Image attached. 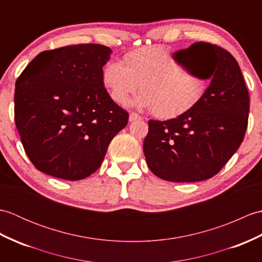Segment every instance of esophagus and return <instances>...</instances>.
<instances>
[{"label":"esophagus","instance_id":"obj_1","mask_svg":"<svg viewBox=\"0 0 262 262\" xmlns=\"http://www.w3.org/2000/svg\"><path fill=\"white\" fill-rule=\"evenodd\" d=\"M138 119H142V117L136 114V113H130L129 114V121H135V120H138Z\"/></svg>","mask_w":262,"mask_h":262}]
</instances>
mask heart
Instances as JSON below:
<instances>
[{"mask_svg": "<svg viewBox=\"0 0 262 262\" xmlns=\"http://www.w3.org/2000/svg\"><path fill=\"white\" fill-rule=\"evenodd\" d=\"M125 65L110 60L102 69V82L110 98L122 103L135 93L136 104L152 108L160 118H170L193 107L209 85V77L194 75L182 68L168 48L151 46L135 49L124 57Z\"/></svg>", "mask_w": 262, "mask_h": 262, "instance_id": "heart-1", "label": "heart"}]
</instances>
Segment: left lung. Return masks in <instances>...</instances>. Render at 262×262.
Masks as SVG:
<instances>
[{
  "label": "left lung",
  "mask_w": 262,
  "mask_h": 262,
  "mask_svg": "<svg viewBox=\"0 0 262 262\" xmlns=\"http://www.w3.org/2000/svg\"><path fill=\"white\" fill-rule=\"evenodd\" d=\"M209 77L203 98L169 120H149L143 149L149 170L172 182L203 181L219 173L246 135L250 97L236 59L226 49L196 42L177 53Z\"/></svg>",
  "instance_id": "8db88e82"
}]
</instances>
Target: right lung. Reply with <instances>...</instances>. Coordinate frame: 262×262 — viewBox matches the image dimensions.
<instances>
[{
    "instance_id": "add662e5",
    "label": "right lung",
    "mask_w": 262,
    "mask_h": 262,
    "mask_svg": "<svg viewBox=\"0 0 262 262\" xmlns=\"http://www.w3.org/2000/svg\"><path fill=\"white\" fill-rule=\"evenodd\" d=\"M111 49L81 43L45 51L15 82L14 121L36 169L76 181L96 172L128 113L105 90Z\"/></svg>"
}]
</instances>
